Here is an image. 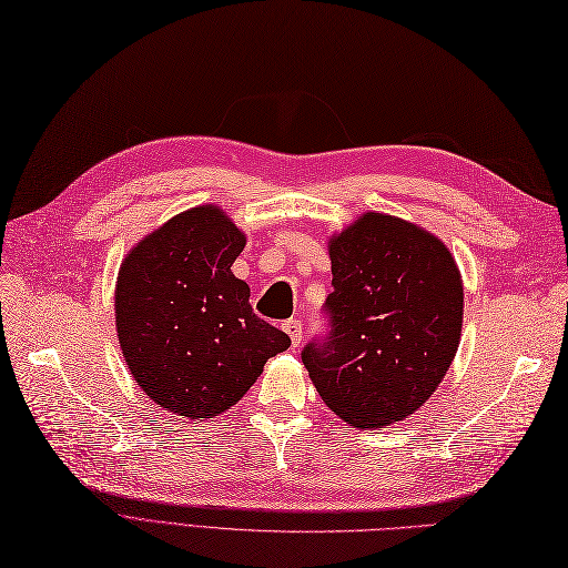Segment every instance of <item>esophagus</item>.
<instances>
[{
	"label": "esophagus",
	"instance_id": "1",
	"mask_svg": "<svg viewBox=\"0 0 568 568\" xmlns=\"http://www.w3.org/2000/svg\"><path fill=\"white\" fill-rule=\"evenodd\" d=\"M282 327H284L286 335L292 337V344H294V347H298V344H301V337H303V325H301V321H296V317H292V321H286Z\"/></svg>",
	"mask_w": 568,
	"mask_h": 568
}]
</instances>
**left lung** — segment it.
<instances>
[{
	"instance_id": "8db88e82",
	"label": "left lung",
	"mask_w": 568,
	"mask_h": 568,
	"mask_svg": "<svg viewBox=\"0 0 568 568\" xmlns=\"http://www.w3.org/2000/svg\"><path fill=\"white\" fill-rule=\"evenodd\" d=\"M327 342L303 349L323 403L354 428L417 412L444 381L463 332V276L448 245L399 216L364 212L327 241Z\"/></svg>"
}]
</instances>
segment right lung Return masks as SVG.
<instances>
[{"label":"right lung","instance_id":"obj_1","mask_svg":"<svg viewBox=\"0 0 568 568\" xmlns=\"http://www.w3.org/2000/svg\"><path fill=\"white\" fill-rule=\"evenodd\" d=\"M245 233L216 204L165 221L124 255L115 327L136 385L183 419H214L251 390L267 358L288 349L260 321L251 286L231 272Z\"/></svg>","mask_w":568,"mask_h":568}]
</instances>
